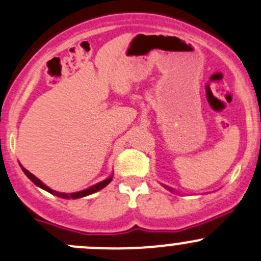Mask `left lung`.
Here are the masks:
<instances>
[{"instance_id":"left-lung-1","label":"left lung","mask_w":261,"mask_h":261,"mask_svg":"<svg viewBox=\"0 0 261 261\" xmlns=\"http://www.w3.org/2000/svg\"><path fill=\"white\" fill-rule=\"evenodd\" d=\"M164 187H167V186H164ZM167 189H168V190H169V191H172V189H169V187H167Z\"/></svg>"}]
</instances>
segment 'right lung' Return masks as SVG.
Returning <instances> with one entry per match:
<instances>
[{
    "instance_id": "add662e5",
    "label": "right lung",
    "mask_w": 261,
    "mask_h": 261,
    "mask_svg": "<svg viewBox=\"0 0 261 261\" xmlns=\"http://www.w3.org/2000/svg\"><path fill=\"white\" fill-rule=\"evenodd\" d=\"M20 167H21L22 172H24V173L27 174L28 177H29V179L33 182V184H35L38 187H40V189L45 190V191L50 192V194H52V195H56V196H58V198H63V199H79V198H84V196H88V195H90V194H94V192L99 191V190H102L103 187L107 186V185L110 184L111 181H112V177H113V174H111V176L108 177V178L103 179L102 182H98V184L93 185V186L88 187V189L82 190V191H77V192H71V194H65V192H58V191H55V190L49 189V187H48L47 185L43 184V182L40 181L39 178H37V177H35L34 174L30 173V172L28 171V169H25L24 167L21 166V164H20Z\"/></svg>"
}]
</instances>
